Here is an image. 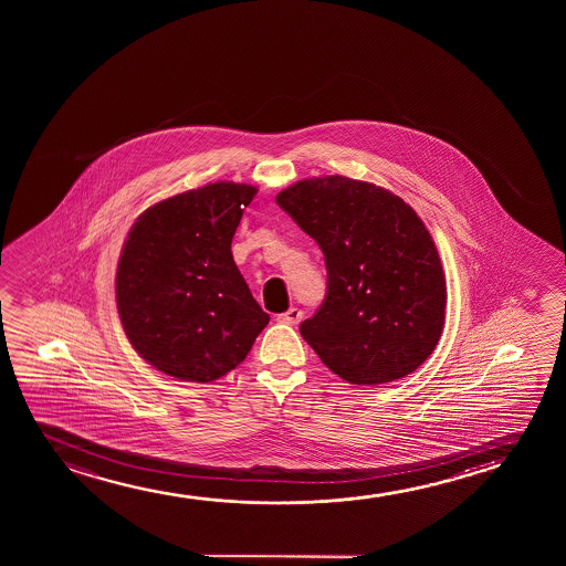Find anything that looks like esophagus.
<instances>
[{
    "label": "esophagus",
    "instance_id": "obj_1",
    "mask_svg": "<svg viewBox=\"0 0 566 566\" xmlns=\"http://www.w3.org/2000/svg\"><path fill=\"white\" fill-rule=\"evenodd\" d=\"M302 311L297 310V307H292V310H287L286 313L279 315V321L280 323H284V325L295 326L302 321Z\"/></svg>",
    "mask_w": 566,
    "mask_h": 566
}]
</instances>
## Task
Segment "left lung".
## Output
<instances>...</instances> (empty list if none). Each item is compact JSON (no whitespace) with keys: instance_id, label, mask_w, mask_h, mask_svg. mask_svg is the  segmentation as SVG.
Instances as JSON below:
<instances>
[{"instance_id":"obj_1","label":"left lung","mask_w":566,"mask_h":566,"mask_svg":"<svg viewBox=\"0 0 566 566\" xmlns=\"http://www.w3.org/2000/svg\"><path fill=\"white\" fill-rule=\"evenodd\" d=\"M325 255L326 295L300 333L352 385L416 371L441 338L447 284L431 233L410 205L367 181L326 176L276 195Z\"/></svg>"}]
</instances>
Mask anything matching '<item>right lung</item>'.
I'll return each mask as SVG.
<instances>
[{"label": "right lung", "instance_id": "right-lung-1", "mask_svg": "<svg viewBox=\"0 0 566 566\" xmlns=\"http://www.w3.org/2000/svg\"><path fill=\"white\" fill-rule=\"evenodd\" d=\"M256 187L218 181L145 210L116 274L125 336L174 379L210 382L245 359L269 315L233 263V233Z\"/></svg>", "mask_w": 566, "mask_h": 566}]
</instances>
